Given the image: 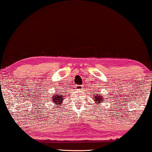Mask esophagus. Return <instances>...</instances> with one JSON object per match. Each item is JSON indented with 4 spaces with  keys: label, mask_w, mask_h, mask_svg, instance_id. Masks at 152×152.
<instances>
[{
    "label": "esophagus",
    "mask_w": 152,
    "mask_h": 152,
    "mask_svg": "<svg viewBox=\"0 0 152 152\" xmlns=\"http://www.w3.org/2000/svg\"><path fill=\"white\" fill-rule=\"evenodd\" d=\"M82 88H83V86H82V85H77L76 87V88L78 89V90H80Z\"/></svg>",
    "instance_id": "1"
}]
</instances>
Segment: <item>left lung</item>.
Here are the masks:
<instances>
[{
  "label": "left lung",
  "mask_w": 152,
  "mask_h": 152,
  "mask_svg": "<svg viewBox=\"0 0 152 152\" xmlns=\"http://www.w3.org/2000/svg\"><path fill=\"white\" fill-rule=\"evenodd\" d=\"M95 95H96L95 94ZM95 98H94V100L96 101L97 102V103H99V101H102V99H103V97H100V95H99V94H97V96H95V97H94Z\"/></svg>",
  "instance_id": "left-lung-1"
}]
</instances>
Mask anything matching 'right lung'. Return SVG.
<instances>
[{
    "instance_id": "1",
    "label": "right lung",
    "mask_w": 152,
    "mask_h": 152,
    "mask_svg": "<svg viewBox=\"0 0 152 152\" xmlns=\"http://www.w3.org/2000/svg\"><path fill=\"white\" fill-rule=\"evenodd\" d=\"M53 101L57 105H59V103L62 102L64 99H62V95H55L53 97H52Z\"/></svg>"
}]
</instances>
